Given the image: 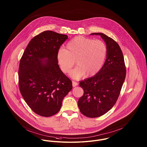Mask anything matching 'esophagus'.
Masks as SVG:
<instances>
[{
    "instance_id": "obj_1",
    "label": "esophagus",
    "mask_w": 147,
    "mask_h": 147,
    "mask_svg": "<svg viewBox=\"0 0 147 147\" xmlns=\"http://www.w3.org/2000/svg\"><path fill=\"white\" fill-rule=\"evenodd\" d=\"M78 85V84L76 82H75V81H72V86L73 87H76V86H77Z\"/></svg>"
}]
</instances>
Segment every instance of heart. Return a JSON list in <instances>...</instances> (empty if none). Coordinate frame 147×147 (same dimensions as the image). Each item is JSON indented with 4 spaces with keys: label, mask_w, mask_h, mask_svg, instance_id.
<instances>
[{
    "label": "heart",
    "mask_w": 147,
    "mask_h": 147,
    "mask_svg": "<svg viewBox=\"0 0 147 147\" xmlns=\"http://www.w3.org/2000/svg\"><path fill=\"white\" fill-rule=\"evenodd\" d=\"M105 44L99 40L78 36L67 43L66 49L59 50L57 60L60 69L65 74L69 73L75 64L77 66L69 75L78 79L84 76L95 75L101 69L107 56Z\"/></svg>",
    "instance_id": "b5f03b06"
}]
</instances>
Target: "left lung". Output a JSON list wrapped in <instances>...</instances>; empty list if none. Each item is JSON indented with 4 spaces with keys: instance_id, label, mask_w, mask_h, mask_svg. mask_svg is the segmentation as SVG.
Listing matches in <instances>:
<instances>
[{
    "instance_id": "1",
    "label": "left lung",
    "mask_w": 147,
    "mask_h": 147,
    "mask_svg": "<svg viewBox=\"0 0 147 147\" xmlns=\"http://www.w3.org/2000/svg\"><path fill=\"white\" fill-rule=\"evenodd\" d=\"M99 35L107 48V59L101 69L91 78L80 82L84 95L78 99L81 113L88 117H99L109 111L115 105L126 76L123 52L117 43L102 33Z\"/></svg>"
}]
</instances>
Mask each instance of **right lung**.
I'll use <instances>...</instances> for the list:
<instances>
[{
	"instance_id": "add662e5",
	"label": "right lung",
	"mask_w": 147,
	"mask_h": 147,
	"mask_svg": "<svg viewBox=\"0 0 147 147\" xmlns=\"http://www.w3.org/2000/svg\"><path fill=\"white\" fill-rule=\"evenodd\" d=\"M68 38L53 31L42 32L30 40L20 59L19 87L26 102L37 114H57L72 84L59 69L57 54Z\"/></svg>"
}]
</instances>
